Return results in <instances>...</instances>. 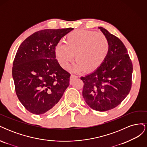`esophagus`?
Listing matches in <instances>:
<instances>
[{"instance_id":"1","label":"esophagus","mask_w":147,"mask_h":147,"mask_svg":"<svg viewBox=\"0 0 147 147\" xmlns=\"http://www.w3.org/2000/svg\"><path fill=\"white\" fill-rule=\"evenodd\" d=\"M77 77H78V76H77V75H74V74H72V75H71V76H70V82H71V81L73 79H74V78H77Z\"/></svg>"}]
</instances>
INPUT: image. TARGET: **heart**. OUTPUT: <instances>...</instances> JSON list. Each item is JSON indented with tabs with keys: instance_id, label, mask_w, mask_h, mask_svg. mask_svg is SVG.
<instances>
[{
	"instance_id": "heart-1",
	"label": "heart",
	"mask_w": 147,
	"mask_h": 147,
	"mask_svg": "<svg viewBox=\"0 0 147 147\" xmlns=\"http://www.w3.org/2000/svg\"><path fill=\"white\" fill-rule=\"evenodd\" d=\"M109 51V43L105 35L94 31L78 30L66 35L64 44L55 48V54L63 69L74 58V70L86 73L98 69L105 61Z\"/></svg>"
}]
</instances>
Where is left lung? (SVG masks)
Segmentation results:
<instances>
[{
  "instance_id": "obj_1",
  "label": "left lung",
  "mask_w": 147,
  "mask_h": 147,
  "mask_svg": "<svg viewBox=\"0 0 147 147\" xmlns=\"http://www.w3.org/2000/svg\"><path fill=\"white\" fill-rule=\"evenodd\" d=\"M98 28L108 40L109 54L98 69L80 78L86 103L93 110L105 112L121 104L130 92L133 67L121 40L102 27Z\"/></svg>"
}]
</instances>
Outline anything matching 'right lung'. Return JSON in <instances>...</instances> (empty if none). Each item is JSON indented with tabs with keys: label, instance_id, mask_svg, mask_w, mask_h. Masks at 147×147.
Wrapping results in <instances>:
<instances>
[{
	"label": "right lung",
	"instance_id": "obj_1",
	"mask_svg": "<svg viewBox=\"0 0 147 147\" xmlns=\"http://www.w3.org/2000/svg\"><path fill=\"white\" fill-rule=\"evenodd\" d=\"M72 28L44 29L22 42L13 61L12 76L18 98L35 115L54 110L69 86L70 74L56 59L55 48Z\"/></svg>",
	"mask_w": 147,
	"mask_h": 147
}]
</instances>
